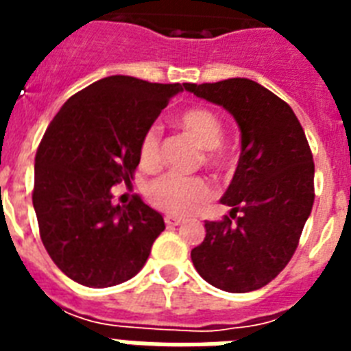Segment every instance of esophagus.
Masks as SVG:
<instances>
[{"mask_svg": "<svg viewBox=\"0 0 351 351\" xmlns=\"http://www.w3.org/2000/svg\"><path fill=\"white\" fill-rule=\"evenodd\" d=\"M164 222L169 226V228H175V226H180L182 219H180V217H173V215H165Z\"/></svg>", "mask_w": 351, "mask_h": 351, "instance_id": "esophagus-1", "label": "esophagus"}]
</instances>
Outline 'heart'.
Listing matches in <instances>:
<instances>
[{
  "label": "heart",
  "instance_id": "1",
  "mask_svg": "<svg viewBox=\"0 0 351 351\" xmlns=\"http://www.w3.org/2000/svg\"><path fill=\"white\" fill-rule=\"evenodd\" d=\"M176 125L197 140L206 153V164L224 171L233 165V153L222 145V121L208 107H189L176 117ZM140 162L145 167H156L162 162V131L151 125L140 142ZM213 186L202 176H184L165 173L145 187L151 206L169 215H189L213 198Z\"/></svg>",
  "mask_w": 351,
  "mask_h": 351
}]
</instances>
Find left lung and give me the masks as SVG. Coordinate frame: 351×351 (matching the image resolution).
Returning a JSON list of instances; mask_svg holds the SVG:
<instances>
[{
    "label": "left lung",
    "mask_w": 351,
    "mask_h": 351,
    "mask_svg": "<svg viewBox=\"0 0 351 351\" xmlns=\"http://www.w3.org/2000/svg\"><path fill=\"white\" fill-rule=\"evenodd\" d=\"M184 87L230 111L242 134L239 165L220 200L230 217L206 220L191 261L215 288L253 291L271 282L299 245L315 198L310 143L291 107L253 80Z\"/></svg>",
    "instance_id": "obj_1"
}]
</instances>
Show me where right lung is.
I'll return each instance as SVG.
<instances>
[{
    "instance_id": "add662e5",
    "label": "right lung",
    "mask_w": 351,
    "mask_h": 351,
    "mask_svg": "<svg viewBox=\"0 0 351 351\" xmlns=\"http://www.w3.org/2000/svg\"><path fill=\"white\" fill-rule=\"evenodd\" d=\"M180 90V84L109 76L71 96L47 127L32 204L47 253L74 282H125L165 230L162 215L138 195L114 206L111 187L131 184L142 136Z\"/></svg>"
}]
</instances>
